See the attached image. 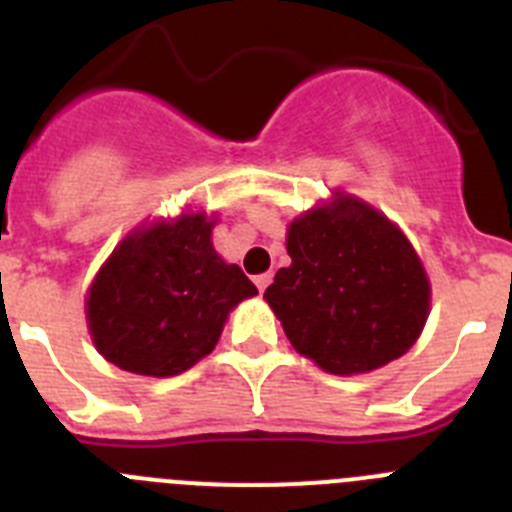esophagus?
Masks as SVG:
<instances>
[{
    "instance_id": "34e87169",
    "label": "esophagus",
    "mask_w": 512,
    "mask_h": 512,
    "mask_svg": "<svg viewBox=\"0 0 512 512\" xmlns=\"http://www.w3.org/2000/svg\"><path fill=\"white\" fill-rule=\"evenodd\" d=\"M253 281H256V287H259V292L264 294L266 287H269V284H271V274H259Z\"/></svg>"
}]
</instances>
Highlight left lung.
Listing matches in <instances>:
<instances>
[{
	"label": "left lung",
	"instance_id": "obj_1",
	"mask_svg": "<svg viewBox=\"0 0 512 512\" xmlns=\"http://www.w3.org/2000/svg\"><path fill=\"white\" fill-rule=\"evenodd\" d=\"M292 264L264 292L294 350L353 375L401 358L429 314V279L409 238L340 195L289 225Z\"/></svg>",
	"mask_w": 512,
	"mask_h": 512
}]
</instances>
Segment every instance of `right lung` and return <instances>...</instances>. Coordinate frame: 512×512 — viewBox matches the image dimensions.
Returning <instances> with one entry per match:
<instances>
[{
  "instance_id": "add662e5",
  "label": "right lung",
  "mask_w": 512,
  "mask_h": 512,
  "mask_svg": "<svg viewBox=\"0 0 512 512\" xmlns=\"http://www.w3.org/2000/svg\"><path fill=\"white\" fill-rule=\"evenodd\" d=\"M203 213L131 233L103 264L86 314L98 353L121 370L167 378L210 353L238 302L259 294L210 241Z\"/></svg>"
}]
</instances>
